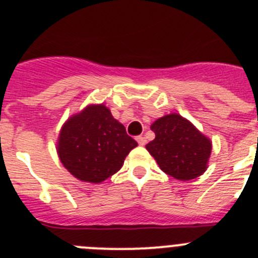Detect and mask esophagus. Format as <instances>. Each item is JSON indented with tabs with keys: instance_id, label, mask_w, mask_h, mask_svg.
<instances>
[{
	"instance_id": "esophagus-1",
	"label": "esophagus",
	"mask_w": 258,
	"mask_h": 258,
	"mask_svg": "<svg viewBox=\"0 0 258 258\" xmlns=\"http://www.w3.org/2000/svg\"><path fill=\"white\" fill-rule=\"evenodd\" d=\"M137 142H138V144H139V145H145L147 140H145L144 137L139 135V137H137Z\"/></svg>"
}]
</instances>
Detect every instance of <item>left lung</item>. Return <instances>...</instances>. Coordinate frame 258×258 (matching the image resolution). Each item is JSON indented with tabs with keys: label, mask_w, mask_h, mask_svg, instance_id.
I'll use <instances>...</instances> for the list:
<instances>
[{
	"label": "left lung",
	"mask_w": 258,
	"mask_h": 258,
	"mask_svg": "<svg viewBox=\"0 0 258 258\" xmlns=\"http://www.w3.org/2000/svg\"><path fill=\"white\" fill-rule=\"evenodd\" d=\"M150 129L155 138L145 148L163 172L178 180H190L207 170L212 142L188 119L168 114L157 119Z\"/></svg>",
	"instance_id": "obj_1"
}]
</instances>
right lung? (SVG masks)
Returning a JSON list of instances; mask_svg holds the SVG:
<instances>
[{
	"instance_id": "right-lung-1",
	"label": "right lung",
	"mask_w": 258,
	"mask_h": 258,
	"mask_svg": "<svg viewBox=\"0 0 258 258\" xmlns=\"http://www.w3.org/2000/svg\"><path fill=\"white\" fill-rule=\"evenodd\" d=\"M138 145L104 104H89L61 126L56 150L63 167L81 182H104Z\"/></svg>"
}]
</instances>
